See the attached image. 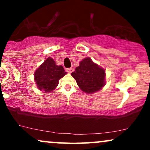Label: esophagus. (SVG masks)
<instances>
[{
	"label": "esophagus",
	"instance_id": "34e87169",
	"mask_svg": "<svg viewBox=\"0 0 150 150\" xmlns=\"http://www.w3.org/2000/svg\"><path fill=\"white\" fill-rule=\"evenodd\" d=\"M66 71L68 72V73H71L72 72H73V71H74V69H73V68H67V69H66Z\"/></svg>",
	"mask_w": 150,
	"mask_h": 150
}]
</instances>
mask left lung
<instances>
[{"label": "left lung", "mask_w": 150, "mask_h": 150, "mask_svg": "<svg viewBox=\"0 0 150 150\" xmlns=\"http://www.w3.org/2000/svg\"><path fill=\"white\" fill-rule=\"evenodd\" d=\"M77 85L87 94L100 90L105 84V70L89 58L80 61V65L71 73Z\"/></svg>", "instance_id": "left-lung-1"}]
</instances>
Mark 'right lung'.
<instances>
[{
    "instance_id": "add662e5",
    "label": "right lung",
    "mask_w": 150,
    "mask_h": 150,
    "mask_svg": "<svg viewBox=\"0 0 150 150\" xmlns=\"http://www.w3.org/2000/svg\"><path fill=\"white\" fill-rule=\"evenodd\" d=\"M66 73L62 65H57L49 57L35 71L34 80L38 89L50 92L57 87L58 80Z\"/></svg>"
}]
</instances>
